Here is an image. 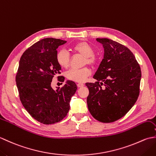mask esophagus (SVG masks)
I'll return each mask as SVG.
<instances>
[{"mask_svg": "<svg viewBox=\"0 0 156 156\" xmlns=\"http://www.w3.org/2000/svg\"><path fill=\"white\" fill-rule=\"evenodd\" d=\"M77 86H78V88H81V87H83L84 86V84L83 83H78Z\"/></svg>", "mask_w": 156, "mask_h": 156, "instance_id": "34e87169", "label": "esophagus"}]
</instances>
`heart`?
I'll return each mask as SVG.
<instances>
[{"label":"heart","mask_w":156,"mask_h":156,"mask_svg":"<svg viewBox=\"0 0 156 156\" xmlns=\"http://www.w3.org/2000/svg\"><path fill=\"white\" fill-rule=\"evenodd\" d=\"M71 49L73 52L84 56V64L94 66L97 63V59L94 55V49L87 42L80 41L76 43L72 46ZM55 60L61 68H68L70 64V55L65 49H60L56 54ZM90 75V70L88 68L81 69L72 68L66 73V78L74 82H82L85 81Z\"/></svg>","instance_id":"b5f03b06"}]
</instances>
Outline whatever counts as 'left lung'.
I'll return each mask as SVG.
<instances>
[{
	"label": "left lung",
	"instance_id": "obj_1",
	"mask_svg": "<svg viewBox=\"0 0 156 156\" xmlns=\"http://www.w3.org/2000/svg\"><path fill=\"white\" fill-rule=\"evenodd\" d=\"M97 41L103 46L104 58L93 76L97 81L86 84L87 105L94 119L111 122L125 116L137 101L141 72L133 54L125 45L107 38Z\"/></svg>",
	"mask_w": 156,
	"mask_h": 156
}]
</instances>
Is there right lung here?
<instances>
[{
  "mask_svg": "<svg viewBox=\"0 0 156 156\" xmlns=\"http://www.w3.org/2000/svg\"><path fill=\"white\" fill-rule=\"evenodd\" d=\"M66 42L43 39L26 49L19 61L16 83L20 100L33 118L45 125L55 123L67 115L69 101L77 90L71 80L56 90L51 87L54 76L61 74L55 60L57 49ZM64 82V76H58Z\"/></svg>",
  "mask_w": 156,
  "mask_h": 156,
  "instance_id": "right-lung-1",
  "label": "right lung"
}]
</instances>
